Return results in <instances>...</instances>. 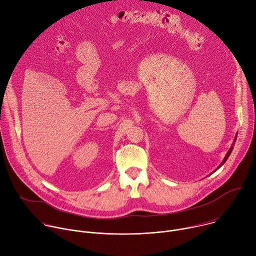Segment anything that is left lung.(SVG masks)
Returning a JSON list of instances; mask_svg holds the SVG:
<instances>
[{
  "instance_id": "8db88e82",
  "label": "left lung",
  "mask_w": 256,
  "mask_h": 256,
  "mask_svg": "<svg viewBox=\"0 0 256 256\" xmlns=\"http://www.w3.org/2000/svg\"><path fill=\"white\" fill-rule=\"evenodd\" d=\"M236 139H237V134H236V136H235V138H234V141H233V144H232V146H231V148H230V150H228V152H226V156L224 158V160H222V162H220V164L218 166V168H220L224 162H226V160H228V158L230 156V154H231V152H232V150H233V148H234V146H235V142H236ZM216 168V170H218Z\"/></svg>"
}]
</instances>
